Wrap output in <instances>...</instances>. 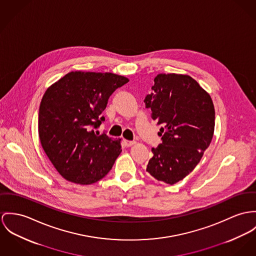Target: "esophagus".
Segmentation results:
<instances>
[{
  "instance_id": "34e87169",
  "label": "esophagus",
  "mask_w": 256,
  "mask_h": 256,
  "mask_svg": "<svg viewBox=\"0 0 256 256\" xmlns=\"http://www.w3.org/2000/svg\"><path fill=\"white\" fill-rule=\"evenodd\" d=\"M136 142V141H132V140H124V145L126 147H132V145H134Z\"/></svg>"
}]
</instances>
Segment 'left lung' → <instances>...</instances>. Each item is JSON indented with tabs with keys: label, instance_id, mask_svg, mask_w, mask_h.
<instances>
[{
	"label": "left lung",
	"instance_id": "8db88e82",
	"mask_svg": "<svg viewBox=\"0 0 256 256\" xmlns=\"http://www.w3.org/2000/svg\"><path fill=\"white\" fill-rule=\"evenodd\" d=\"M145 99L151 117L160 126L162 143L152 148L146 168L152 176L174 184L200 162L214 132L216 112L210 94L190 76L158 74Z\"/></svg>",
	"mask_w": 256,
	"mask_h": 256
}]
</instances>
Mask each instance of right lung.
<instances>
[{"label":"right lung","mask_w":256,"mask_h":256,"mask_svg":"<svg viewBox=\"0 0 256 256\" xmlns=\"http://www.w3.org/2000/svg\"><path fill=\"white\" fill-rule=\"evenodd\" d=\"M128 82L113 73L70 72L44 92L39 110L42 147L66 180L88 185L112 168L120 139L96 130L112 94Z\"/></svg>","instance_id":"obj_1"}]
</instances>
